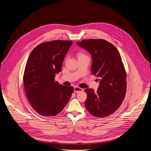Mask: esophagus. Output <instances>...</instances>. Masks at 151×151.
I'll return each instance as SVG.
<instances>
[{
  "instance_id": "1",
  "label": "esophagus",
  "mask_w": 151,
  "mask_h": 151,
  "mask_svg": "<svg viewBox=\"0 0 151 151\" xmlns=\"http://www.w3.org/2000/svg\"><path fill=\"white\" fill-rule=\"evenodd\" d=\"M83 89L82 88H80V87H75V88H74V91H75V93H80V92H82V91H83Z\"/></svg>"
}]
</instances>
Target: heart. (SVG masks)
I'll return each instance as SVG.
<instances>
[{
	"mask_svg": "<svg viewBox=\"0 0 151 151\" xmlns=\"http://www.w3.org/2000/svg\"><path fill=\"white\" fill-rule=\"evenodd\" d=\"M83 55H83V54H81V53H79V54H78V57H81V56H83Z\"/></svg>",
	"mask_w": 151,
	"mask_h": 151,
	"instance_id": "heart-1",
	"label": "heart"
}]
</instances>
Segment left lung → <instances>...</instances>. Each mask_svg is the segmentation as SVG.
Masks as SVG:
<instances>
[{
	"mask_svg": "<svg viewBox=\"0 0 151 151\" xmlns=\"http://www.w3.org/2000/svg\"><path fill=\"white\" fill-rule=\"evenodd\" d=\"M78 46L91 54L92 73L100 79L97 93L85 89L86 109L94 116L103 118L114 113L122 104L127 89V73L121 55L111 43L104 39H85Z\"/></svg>",
	"mask_w": 151,
	"mask_h": 151,
	"instance_id": "obj_1",
	"label": "left lung"
}]
</instances>
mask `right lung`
Masks as SVG:
<instances>
[{
    "label": "right lung",
    "instance_id": "right-lung-1",
    "mask_svg": "<svg viewBox=\"0 0 151 151\" xmlns=\"http://www.w3.org/2000/svg\"><path fill=\"white\" fill-rule=\"evenodd\" d=\"M71 40H56L36 47L27 60L23 75L25 93L33 108L45 116L60 113L70 100L74 88L59 84L55 73L62 63Z\"/></svg>",
    "mask_w": 151,
    "mask_h": 151
}]
</instances>
